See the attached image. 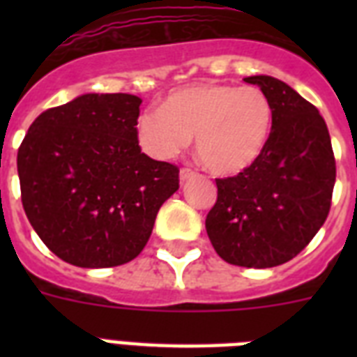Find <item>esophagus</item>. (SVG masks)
Instances as JSON below:
<instances>
[{
    "mask_svg": "<svg viewBox=\"0 0 357 357\" xmlns=\"http://www.w3.org/2000/svg\"><path fill=\"white\" fill-rule=\"evenodd\" d=\"M192 176H195V172H192L190 168H181V170H179V181H181V183H185V181L192 178Z\"/></svg>",
    "mask_w": 357,
    "mask_h": 357,
    "instance_id": "obj_1",
    "label": "esophagus"
}]
</instances>
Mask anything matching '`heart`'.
Returning a JSON list of instances; mask_svg holds the SVG:
<instances>
[{"label": "heart", "mask_w": 357, "mask_h": 357, "mask_svg": "<svg viewBox=\"0 0 357 357\" xmlns=\"http://www.w3.org/2000/svg\"><path fill=\"white\" fill-rule=\"evenodd\" d=\"M272 103L257 86L200 83L170 92L161 109L135 122L140 148L155 159H172L195 135L196 153L217 176H235L254 165L272 131Z\"/></svg>", "instance_id": "obj_1"}]
</instances>
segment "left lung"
<instances>
[{
    "mask_svg": "<svg viewBox=\"0 0 357 357\" xmlns=\"http://www.w3.org/2000/svg\"><path fill=\"white\" fill-rule=\"evenodd\" d=\"M244 81L271 100V137L252 167L217 179V204L206 229L224 261L271 268L300 254L326 220L335 159L326 122L315 105L271 75Z\"/></svg>",
    "mask_w": 357,
    "mask_h": 357,
    "instance_id": "8db88e82",
    "label": "left lung"
}]
</instances>
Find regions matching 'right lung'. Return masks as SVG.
<instances>
[{
  "instance_id": "right-lung-1",
  "label": "right lung",
  "mask_w": 357,
  "mask_h": 357,
  "mask_svg": "<svg viewBox=\"0 0 357 357\" xmlns=\"http://www.w3.org/2000/svg\"><path fill=\"white\" fill-rule=\"evenodd\" d=\"M133 94H83L47 109L18 150L22 204L42 243L70 265L119 266L142 252L179 170L140 151Z\"/></svg>"
}]
</instances>
